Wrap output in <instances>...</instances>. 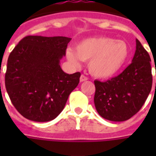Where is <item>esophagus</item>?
Segmentation results:
<instances>
[{"mask_svg":"<svg viewBox=\"0 0 156 156\" xmlns=\"http://www.w3.org/2000/svg\"><path fill=\"white\" fill-rule=\"evenodd\" d=\"M88 80V78L86 77V76H84V75H81L80 76V82H84V81H87Z\"/></svg>","mask_w":156,"mask_h":156,"instance_id":"34e87169","label":"esophagus"}]
</instances>
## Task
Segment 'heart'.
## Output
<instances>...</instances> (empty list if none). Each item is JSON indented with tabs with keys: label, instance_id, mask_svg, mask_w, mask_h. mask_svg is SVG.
Returning <instances> with one entry per match:
<instances>
[{
	"label": "heart",
	"instance_id": "1",
	"mask_svg": "<svg viewBox=\"0 0 156 156\" xmlns=\"http://www.w3.org/2000/svg\"><path fill=\"white\" fill-rule=\"evenodd\" d=\"M129 52L125 41L108 37H96L79 41L74 50L68 48L66 57L76 67L80 65V60L88 61V68L92 75L107 78L120 70L127 60Z\"/></svg>",
	"mask_w": 156,
	"mask_h": 156
}]
</instances>
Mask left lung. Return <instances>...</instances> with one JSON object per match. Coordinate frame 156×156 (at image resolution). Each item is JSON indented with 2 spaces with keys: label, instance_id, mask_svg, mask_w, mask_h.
<instances>
[{
  "label": "left lung",
  "instance_id": "obj_1",
  "mask_svg": "<svg viewBox=\"0 0 156 156\" xmlns=\"http://www.w3.org/2000/svg\"><path fill=\"white\" fill-rule=\"evenodd\" d=\"M151 62L149 53L136 39L132 62L124 72L106 82L94 81V105L98 115L108 120L121 122L140 109L152 87Z\"/></svg>",
  "mask_w": 156,
  "mask_h": 156
}]
</instances>
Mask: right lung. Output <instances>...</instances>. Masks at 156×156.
Instances as JSON below:
<instances>
[{
	"label": "right lung",
	"instance_id": "obj_1",
	"mask_svg": "<svg viewBox=\"0 0 156 156\" xmlns=\"http://www.w3.org/2000/svg\"><path fill=\"white\" fill-rule=\"evenodd\" d=\"M70 41L66 37L27 36L9 55L5 88L12 105L26 119H54L79 83L80 73L68 74L60 66Z\"/></svg>",
	"mask_w": 156,
	"mask_h": 156
}]
</instances>
